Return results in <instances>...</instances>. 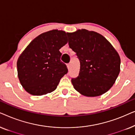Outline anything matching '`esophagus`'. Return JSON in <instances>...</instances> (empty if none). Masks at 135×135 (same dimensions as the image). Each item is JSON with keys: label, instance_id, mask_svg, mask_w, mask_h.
Wrapping results in <instances>:
<instances>
[{"label": "esophagus", "instance_id": "34e87169", "mask_svg": "<svg viewBox=\"0 0 135 135\" xmlns=\"http://www.w3.org/2000/svg\"><path fill=\"white\" fill-rule=\"evenodd\" d=\"M67 67H68V69H70V68H71V64H70L69 63V64H67Z\"/></svg>", "mask_w": 135, "mask_h": 135}]
</instances>
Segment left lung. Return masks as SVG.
Segmentation results:
<instances>
[{"instance_id": "8db88e82", "label": "left lung", "mask_w": 135, "mask_h": 135, "mask_svg": "<svg viewBox=\"0 0 135 135\" xmlns=\"http://www.w3.org/2000/svg\"><path fill=\"white\" fill-rule=\"evenodd\" d=\"M69 46L80 64L74 88L86 97H98L108 91L120 73V58L108 40L98 33L86 29L67 32Z\"/></svg>"}]
</instances>
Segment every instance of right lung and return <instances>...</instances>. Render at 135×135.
Returning <instances> with one entry per match:
<instances>
[{"label":"right lung","mask_w":135,"mask_h":135,"mask_svg":"<svg viewBox=\"0 0 135 135\" xmlns=\"http://www.w3.org/2000/svg\"><path fill=\"white\" fill-rule=\"evenodd\" d=\"M67 42L64 31L52 30L39 35L26 48L17 61L18 76L26 91L39 96L56 89L68 72L60 51Z\"/></svg>","instance_id":"right-lung-1"}]
</instances>
